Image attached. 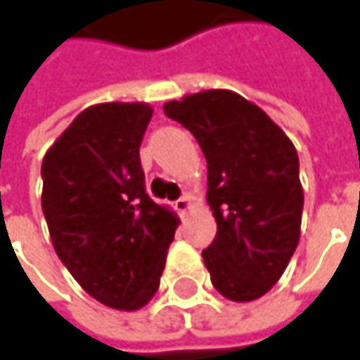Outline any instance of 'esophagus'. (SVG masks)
Returning <instances> with one entry per match:
<instances>
[{
  "instance_id": "34e87169",
  "label": "esophagus",
  "mask_w": 360,
  "mask_h": 360,
  "mask_svg": "<svg viewBox=\"0 0 360 360\" xmlns=\"http://www.w3.org/2000/svg\"><path fill=\"white\" fill-rule=\"evenodd\" d=\"M189 208H191V198H189V195H181L179 200L175 202V210L181 212V214H183V212H187Z\"/></svg>"
}]
</instances>
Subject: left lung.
Listing matches in <instances>:
<instances>
[{"instance_id":"obj_1","label":"left lung","mask_w":360,"mask_h":360,"mask_svg":"<svg viewBox=\"0 0 360 360\" xmlns=\"http://www.w3.org/2000/svg\"><path fill=\"white\" fill-rule=\"evenodd\" d=\"M200 143L217 236L202 252L212 285L233 302L264 296L300 240L304 193L290 137L246 98L210 89L165 104Z\"/></svg>"}]
</instances>
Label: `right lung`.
<instances>
[{"label": "right lung", "mask_w": 360, "mask_h": 360, "mask_svg": "<svg viewBox=\"0 0 360 360\" xmlns=\"http://www.w3.org/2000/svg\"><path fill=\"white\" fill-rule=\"evenodd\" d=\"M152 112L139 102L83 110L41 165L53 250L89 296L120 311L152 300L179 225L146 191L139 146Z\"/></svg>", "instance_id": "1"}]
</instances>
